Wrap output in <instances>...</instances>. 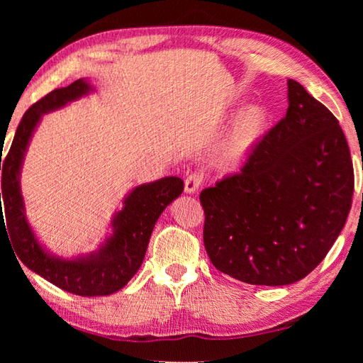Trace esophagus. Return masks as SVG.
I'll return each instance as SVG.
<instances>
[{"label": "esophagus", "instance_id": "34e87169", "mask_svg": "<svg viewBox=\"0 0 363 363\" xmlns=\"http://www.w3.org/2000/svg\"><path fill=\"white\" fill-rule=\"evenodd\" d=\"M201 181H203V177L199 174L187 176V179L184 181V190H186V194H189V195L196 194L199 186H201Z\"/></svg>", "mask_w": 363, "mask_h": 363}]
</instances>
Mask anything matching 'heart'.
I'll return each mask as SVG.
<instances>
[{"mask_svg": "<svg viewBox=\"0 0 363 363\" xmlns=\"http://www.w3.org/2000/svg\"><path fill=\"white\" fill-rule=\"evenodd\" d=\"M272 128L265 106L250 104L235 115L225 138L215 151V165L223 173H235L252 159Z\"/></svg>", "mask_w": 363, "mask_h": 363, "instance_id": "obj_1", "label": "heart"}]
</instances>
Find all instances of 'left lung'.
<instances>
[{
	"label": "left lung",
	"mask_w": 363,
	"mask_h": 363,
	"mask_svg": "<svg viewBox=\"0 0 363 363\" xmlns=\"http://www.w3.org/2000/svg\"><path fill=\"white\" fill-rule=\"evenodd\" d=\"M289 109L242 172L201 191L204 246L221 273L289 285L317 268L348 218L354 172L337 118L289 79Z\"/></svg>",
	"instance_id": "obj_1"
}]
</instances>
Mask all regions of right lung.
<instances>
[{"instance_id":"right-lung-1","label":"right lung","mask_w":363,"mask_h":363,"mask_svg":"<svg viewBox=\"0 0 363 363\" xmlns=\"http://www.w3.org/2000/svg\"><path fill=\"white\" fill-rule=\"evenodd\" d=\"M95 89L87 78L68 87L56 89L23 115L6 159L0 160V228L4 225L18 259L30 272L79 296H106L121 290L142 267L154 226L168 204L182 194L184 182L177 176H167L154 182L140 184L123 198V207L113 213L111 233L95 251L62 257L51 252L37 237L26 217L21 194V168L28 146L45 113L59 111ZM4 196L1 197V195ZM5 204L2 215L1 201ZM6 223H4V217Z\"/></svg>"}]
</instances>
